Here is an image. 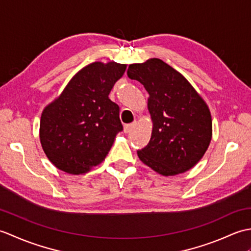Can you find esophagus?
Here are the masks:
<instances>
[{
    "label": "esophagus",
    "mask_w": 251,
    "mask_h": 251,
    "mask_svg": "<svg viewBox=\"0 0 251 251\" xmlns=\"http://www.w3.org/2000/svg\"><path fill=\"white\" fill-rule=\"evenodd\" d=\"M135 125H136V122L130 123V124H126L124 126V132H125V134H128V132H130L132 129H134Z\"/></svg>",
    "instance_id": "34e87169"
}]
</instances>
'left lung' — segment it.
<instances>
[{
	"label": "left lung",
	"instance_id": "obj_1",
	"mask_svg": "<svg viewBox=\"0 0 251 251\" xmlns=\"http://www.w3.org/2000/svg\"><path fill=\"white\" fill-rule=\"evenodd\" d=\"M127 75L150 95L153 129L148 146L137 151L140 161L163 176L188 172L204 156L211 140L208 105L182 74L158 58L130 65Z\"/></svg>",
	"mask_w": 251,
	"mask_h": 251
}]
</instances>
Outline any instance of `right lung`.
I'll return each mask as SVG.
<instances>
[{
	"label": "right lung",
	"instance_id": "obj_1",
	"mask_svg": "<svg viewBox=\"0 0 251 251\" xmlns=\"http://www.w3.org/2000/svg\"><path fill=\"white\" fill-rule=\"evenodd\" d=\"M125 70L126 65L114 61L90 63L43 110L41 145L58 169L85 174L105 158L123 130L120 108L109 94Z\"/></svg>",
	"mask_w": 251,
	"mask_h": 251
}]
</instances>
